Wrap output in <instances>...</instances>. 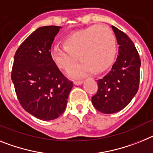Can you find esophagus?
<instances>
[{
    "mask_svg": "<svg viewBox=\"0 0 153 153\" xmlns=\"http://www.w3.org/2000/svg\"><path fill=\"white\" fill-rule=\"evenodd\" d=\"M82 83H83V81H75L74 82V85H80Z\"/></svg>",
    "mask_w": 153,
    "mask_h": 153,
    "instance_id": "esophagus-1",
    "label": "esophagus"
}]
</instances>
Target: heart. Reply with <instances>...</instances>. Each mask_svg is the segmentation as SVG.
<instances>
[{
	"mask_svg": "<svg viewBox=\"0 0 153 153\" xmlns=\"http://www.w3.org/2000/svg\"><path fill=\"white\" fill-rule=\"evenodd\" d=\"M64 46L54 45L51 57L58 68L69 71L71 78L85 76L92 71L100 73L111 66L116 52V40L113 31L106 25H91L68 34Z\"/></svg>",
	"mask_w": 153,
	"mask_h": 153,
	"instance_id": "b5f03b06",
	"label": "heart"
}]
</instances>
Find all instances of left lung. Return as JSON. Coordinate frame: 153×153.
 <instances>
[{"instance_id":"8db88e82","label":"left lung","mask_w":153,"mask_h":153,"mask_svg":"<svg viewBox=\"0 0 153 153\" xmlns=\"http://www.w3.org/2000/svg\"><path fill=\"white\" fill-rule=\"evenodd\" d=\"M119 45V55L111 71L97 81L99 89L91 98L98 111L105 114L118 112L126 107L137 93L141 61L132 40L111 26Z\"/></svg>"}]
</instances>
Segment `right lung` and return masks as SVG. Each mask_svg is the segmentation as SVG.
<instances>
[{
	"label": "right lung",
	"mask_w": 153,
	"mask_h": 153,
	"mask_svg": "<svg viewBox=\"0 0 153 153\" xmlns=\"http://www.w3.org/2000/svg\"><path fill=\"white\" fill-rule=\"evenodd\" d=\"M60 26H44L20 45L11 72L16 95L24 109L43 121L57 119L65 110L72 82L51 57V48Z\"/></svg>",
	"instance_id": "1"
}]
</instances>
